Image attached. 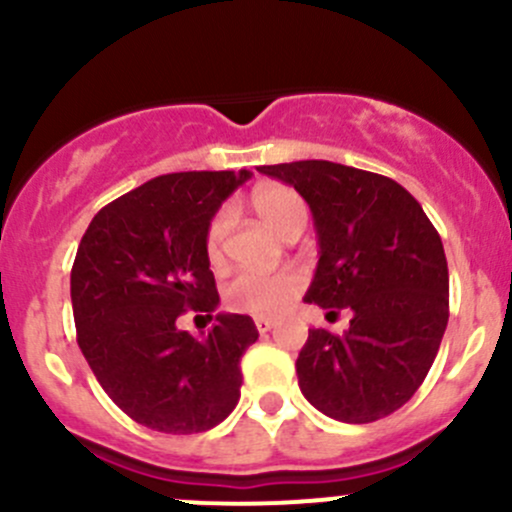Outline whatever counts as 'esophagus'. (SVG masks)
Returning a JSON list of instances; mask_svg holds the SVG:
<instances>
[{
    "mask_svg": "<svg viewBox=\"0 0 512 512\" xmlns=\"http://www.w3.org/2000/svg\"><path fill=\"white\" fill-rule=\"evenodd\" d=\"M275 324H277L275 319H265V317L255 319V327H257V332H260V334H267L272 327H275Z\"/></svg>",
    "mask_w": 512,
    "mask_h": 512,
    "instance_id": "esophagus-1",
    "label": "esophagus"
}]
</instances>
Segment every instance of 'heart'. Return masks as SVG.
<instances>
[{
    "mask_svg": "<svg viewBox=\"0 0 512 512\" xmlns=\"http://www.w3.org/2000/svg\"><path fill=\"white\" fill-rule=\"evenodd\" d=\"M252 208L282 237H289L292 232H302L309 218L307 203L302 200V195L280 183L260 185L252 193ZM230 223L232 220L227 210H218L215 218L210 220L208 232H205V255H208L210 262L223 260ZM302 289L304 280L299 272L287 270L275 272V275L237 272L225 285V304L232 312L277 317L302 294Z\"/></svg>",
    "mask_w": 512,
    "mask_h": 512,
    "instance_id": "b5f03b06",
    "label": "heart"
}]
</instances>
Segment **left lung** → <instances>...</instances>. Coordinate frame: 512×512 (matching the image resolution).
<instances>
[{
    "label": "left lung",
    "instance_id": "obj_1",
    "mask_svg": "<svg viewBox=\"0 0 512 512\" xmlns=\"http://www.w3.org/2000/svg\"><path fill=\"white\" fill-rule=\"evenodd\" d=\"M312 210L319 262L304 302L352 309L344 334L309 329L297 356L304 399L324 416L371 423L426 379L448 324V265L436 227L396 180L329 160L260 165Z\"/></svg>",
    "mask_w": 512,
    "mask_h": 512
}]
</instances>
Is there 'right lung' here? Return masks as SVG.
Wrapping results in <instances>:
<instances>
[{
	"label": "right lung",
	"instance_id": "obj_1",
	"mask_svg": "<svg viewBox=\"0 0 512 512\" xmlns=\"http://www.w3.org/2000/svg\"><path fill=\"white\" fill-rule=\"evenodd\" d=\"M250 170H190L148 180L108 203L71 267L76 342L113 404L160 433H200L237 406L240 359L257 342L247 314H218L193 338L185 308L213 318L220 297L205 232Z\"/></svg>",
	"mask_w": 512,
	"mask_h": 512
}]
</instances>
